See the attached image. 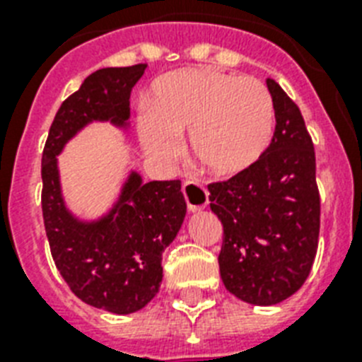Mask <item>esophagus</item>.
I'll list each match as a JSON object with an SVG mask.
<instances>
[{
  "mask_svg": "<svg viewBox=\"0 0 362 362\" xmlns=\"http://www.w3.org/2000/svg\"><path fill=\"white\" fill-rule=\"evenodd\" d=\"M184 197H186L187 210L189 212H197V210L204 209L209 204V192L203 184H199L197 180H186L182 186Z\"/></svg>",
  "mask_w": 362,
  "mask_h": 362,
  "instance_id": "obj_1",
  "label": "esophagus"
}]
</instances>
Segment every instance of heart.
Wrapping results in <instances>:
<instances>
[{"mask_svg": "<svg viewBox=\"0 0 362 362\" xmlns=\"http://www.w3.org/2000/svg\"><path fill=\"white\" fill-rule=\"evenodd\" d=\"M272 131L269 90L255 78L212 69L180 71L156 82L139 122V139L150 158L173 163L180 153L178 136L187 133L193 158L214 176L252 167Z\"/></svg>", "mask_w": 362, "mask_h": 362, "instance_id": "b5f03b06", "label": "heart"}]
</instances>
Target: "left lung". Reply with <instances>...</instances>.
I'll return each instance as SVG.
<instances>
[{"instance_id":"8db88e82","label":"left lung","mask_w":362,"mask_h":362,"mask_svg":"<svg viewBox=\"0 0 362 362\" xmlns=\"http://www.w3.org/2000/svg\"><path fill=\"white\" fill-rule=\"evenodd\" d=\"M274 136L263 156L229 180L209 186L210 209L223 226L218 257L227 291L244 303L272 306L308 278L320 238L315 152L300 110L267 78Z\"/></svg>"}]
</instances>
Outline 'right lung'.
<instances>
[{
	"label": "right lung",
	"mask_w": 362,
	"mask_h": 362,
	"mask_svg": "<svg viewBox=\"0 0 362 362\" xmlns=\"http://www.w3.org/2000/svg\"><path fill=\"white\" fill-rule=\"evenodd\" d=\"M144 69L146 64L92 73L62 103L42 150V220L56 269L81 300L112 314H133L158 295L161 255L186 216L180 180L144 184L131 173L109 214L81 221L65 209L56 156L90 122L125 127L131 90Z\"/></svg>",
	"instance_id": "add662e5"
}]
</instances>
